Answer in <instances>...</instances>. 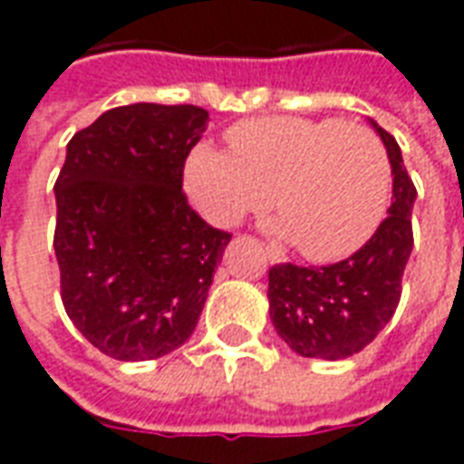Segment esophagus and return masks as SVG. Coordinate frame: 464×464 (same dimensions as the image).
I'll return each mask as SVG.
<instances>
[{
  "mask_svg": "<svg viewBox=\"0 0 464 464\" xmlns=\"http://www.w3.org/2000/svg\"><path fill=\"white\" fill-rule=\"evenodd\" d=\"M266 256H268V261L271 263H281L283 261V253L278 246H273V243H266Z\"/></svg>",
  "mask_w": 464,
  "mask_h": 464,
  "instance_id": "1",
  "label": "esophagus"
}]
</instances>
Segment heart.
I'll return each mask as SVG.
<instances>
[{"mask_svg":"<svg viewBox=\"0 0 464 464\" xmlns=\"http://www.w3.org/2000/svg\"><path fill=\"white\" fill-rule=\"evenodd\" d=\"M231 153L198 146L186 166L196 208L231 228L271 203L276 231L315 263L358 253L375 236L390 203L385 146L365 126L341 119L268 116L228 129Z\"/></svg>","mask_w":464,"mask_h":464,"instance_id":"heart-1","label":"heart"}]
</instances>
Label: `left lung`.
Wrapping results in <instances>:
<instances>
[{
    "label": "left lung",
    "mask_w": 464,
    "mask_h": 464,
    "mask_svg": "<svg viewBox=\"0 0 464 464\" xmlns=\"http://www.w3.org/2000/svg\"><path fill=\"white\" fill-rule=\"evenodd\" d=\"M392 169L388 218L358 253L331 266L281 263L268 271L271 321L288 348L303 358L341 360L375 341L398 308L402 273L412 251L415 183L398 141L378 123Z\"/></svg>",
    "instance_id": "obj_1"
}]
</instances>
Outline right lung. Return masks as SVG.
<instances>
[{"mask_svg":"<svg viewBox=\"0 0 464 464\" xmlns=\"http://www.w3.org/2000/svg\"><path fill=\"white\" fill-rule=\"evenodd\" d=\"M206 121L191 104L116 106L66 146L54 183L62 303L109 358H161L198 323L231 241L181 188Z\"/></svg>","mask_w":464,"mask_h":464,"instance_id":"right-lung-1","label":"right lung"}]
</instances>
